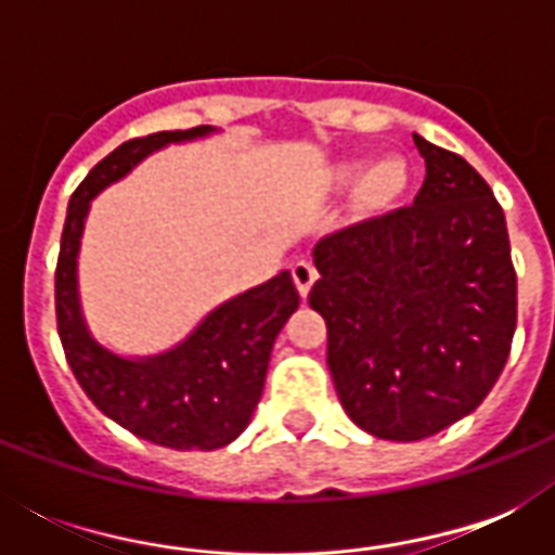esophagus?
I'll return each instance as SVG.
<instances>
[{"label": "esophagus", "mask_w": 555, "mask_h": 555, "mask_svg": "<svg viewBox=\"0 0 555 555\" xmlns=\"http://www.w3.org/2000/svg\"><path fill=\"white\" fill-rule=\"evenodd\" d=\"M291 276H294V285L296 291H299V296H308V291L313 287V282H317V268H313L311 261H294V268H291Z\"/></svg>", "instance_id": "esophagus-1"}]
</instances>
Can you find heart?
Instances as JSON below:
<instances>
[{"mask_svg":"<svg viewBox=\"0 0 555 555\" xmlns=\"http://www.w3.org/2000/svg\"><path fill=\"white\" fill-rule=\"evenodd\" d=\"M363 169V160H339L331 169V184L334 186H348L360 176ZM409 186V167H405L403 158H395V155H386V158L369 164V169L360 178L357 184V204L365 212H379V209L391 207L403 190Z\"/></svg>","mask_w":555,"mask_h":555,"instance_id":"heart-1","label":"heart"}]
</instances>
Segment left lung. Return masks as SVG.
<instances>
[{
	"mask_svg": "<svg viewBox=\"0 0 555 555\" xmlns=\"http://www.w3.org/2000/svg\"><path fill=\"white\" fill-rule=\"evenodd\" d=\"M409 207L325 235L308 302L328 325L348 417L374 438L421 440L475 412L516 334L504 209L461 155L423 141Z\"/></svg>",
	"mask_w": 555,
	"mask_h": 555,
	"instance_id": "8db88e82",
	"label": "left lung"
}]
</instances>
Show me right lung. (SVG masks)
Wrapping results in <instances>:
<instances>
[{
	"instance_id": "right-lung-1",
	"label": "right lung",
	"mask_w": 555,
	"mask_h": 555,
	"mask_svg": "<svg viewBox=\"0 0 555 555\" xmlns=\"http://www.w3.org/2000/svg\"><path fill=\"white\" fill-rule=\"evenodd\" d=\"M212 126L155 132L120 143L74 190L56 259V331L74 377L100 412L138 438L169 449L227 447L247 429L259 403L270 351L299 308L287 270L227 299L184 343L155 357H120L91 337L77 294V253L91 198L169 143L204 138Z\"/></svg>"
}]
</instances>
